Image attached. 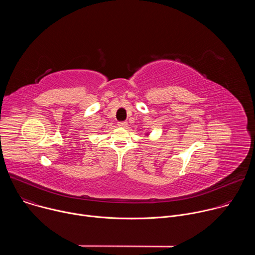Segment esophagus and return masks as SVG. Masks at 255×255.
I'll return each mask as SVG.
<instances>
[{
  "label": "esophagus",
  "instance_id": "34e87169",
  "mask_svg": "<svg viewBox=\"0 0 255 255\" xmlns=\"http://www.w3.org/2000/svg\"><path fill=\"white\" fill-rule=\"evenodd\" d=\"M118 126L121 127V128H127V127H128V123L125 122V121H124V122H119V123H118Z\"/></svg>",
  "mask_w": 255,
  "mask_h": 255
}]
</instances>
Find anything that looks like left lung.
I'll return each mask as SVG.
<instances>
[{
	"mask_svg": "<svg viewBox=\"0 0 255 255\" xmlns=\"http://www.w3.org/2000/svg\"><path fill=\"white\" fill-rule=\"evenodd\" d=\"M147 135H148V134H147Z\"/></svg>",
	"mask_w": 255,
	"mask_h": 255,
	"instance_id": "obj_1",
	"label": "left lung"
}]
</instances>
